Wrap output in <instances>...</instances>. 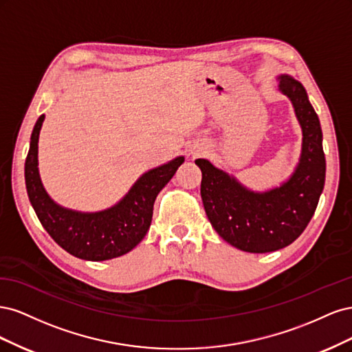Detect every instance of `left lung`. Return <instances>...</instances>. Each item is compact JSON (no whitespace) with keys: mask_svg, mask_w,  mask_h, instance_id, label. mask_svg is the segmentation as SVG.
<instances>
[{"mask_svg":"<svg viewBox=\"0 0 352 352\" xmlns=\"http://www.w3.org/2000/svg\"><path fill=\"white\" fill-rule=\"evenodd\" d=\"M278 87L291 100L302 129L300 163L285 184L254 192L208 160H195L202 172L201 198L211 226L235 248L255 254L285 248L300 236L324 186L326 160L318 117L300 82L282 74Z\"/></svg>","mask_w":352,"mask_h":352,"instance_id":"obj_1","label":"left lung"}]
</instances>
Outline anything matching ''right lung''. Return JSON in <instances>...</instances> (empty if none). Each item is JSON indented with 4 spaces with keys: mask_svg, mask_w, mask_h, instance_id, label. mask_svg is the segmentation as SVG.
I'll return each mask as SVG.
<instances>
[{
    "mask_svg": "<svg viewBox=\"0 0 352 352\" xmlns=\"http://www.w3.org/2000/svg\"><path fill=\"white\" fill-rule=\"evenodd\" d=\"M44 122L41 116L30 136L25 163L28 197L41 225L63 250L74 257L89 261L111 260L129 252L150 229L154 201L173 177L184 157L144 173L124 198L109 210L80 212L60 207L42 186L38 170V140Z\"/></svg>",
    "mask_w": 352,
    "mask_h": 352,
    "instance_id": "1",
    "label": "right lung"
}]
</instances>
